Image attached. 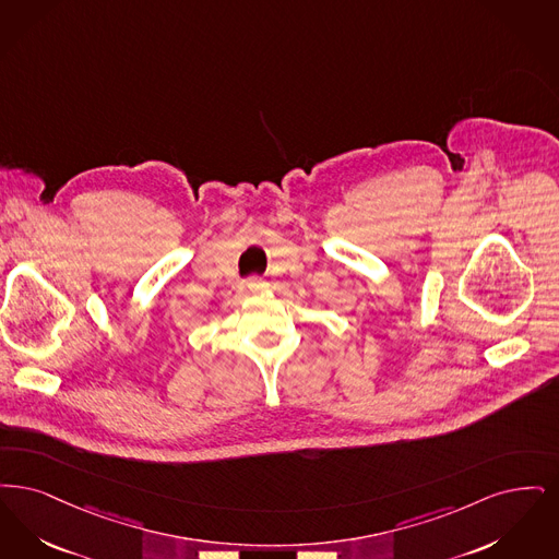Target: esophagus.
I'll list each match as a JSON object with an SVG mask.
<instances>
[{
	"instance_id": "34e87169",
	"label": "esophagus",
	"mask_w": 559,
	"mask_h": 559,
	"mask_svg": "<svg viewBox=\"0 0 559 559\" xmlns=\"http://www.w3.org/2000/svg\"><path fill=\"white\" fill-rule=\"evenodd\" d=\"M246 286H248V290L250 292H263L267 288V284H265L261 277H250V280L246 282Z\"/></svg>"
}]
</instances>
